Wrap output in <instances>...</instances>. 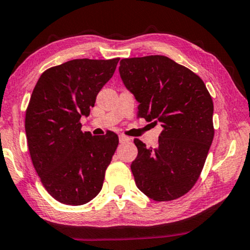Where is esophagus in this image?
Instances as JSON below:
<instances>
[{"mask_svg": "<svg viewBox=\"0 0 250 250\" xmlns=\"http://www.w3.org/2000/svg\"><path fill=\"white\" fill-rule=\"evenodd\" d=\"M119 140H120V143H125V142H129L130 138L125 135H120L119 136Z\"/></svg>", "mask_w": 250, "mask_h": 250, "instance_id": "obj_1", "label": "esophagus"}]
</instances>
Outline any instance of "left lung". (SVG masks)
I'll return each mask as SVG.
<instances>
[{"label": "left lung", "instance_id": "8db88e82", "mask_svg": "<svg viewBox=\"0 0 250 250\" xmlns=\"http://www.w3.org/2000/svg\"><path fill=\"white\" fill-rule=\"evenodd\" d=\"M119 71L139 103L137 117L163 126L155 148L133 140L137 187L156 202L177 199L198 180L213 142L212 97L199 76L164 55L122 59Z\"/></svg>", "mask_w": 250, "mask_h": 250}]
</instances>
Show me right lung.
<instances>
[{"label": "right lung", "mask_w": 250, "mask_h": 250, "mask_svg": "<svg viewBox=\"0 0 250 250\" xmlns=\"http://www.w3.org/2000/svg\"><path fill=\"white\" fill-rule=\"evenodd\" d=\"M119 58L76 59L45 70L26 110L28 148L48 194L66 205H83L98 195L117 149V133L82 131L97 94L112 78Z\"/></svg>", "instance_id": "add662e5"}]
</instances>
